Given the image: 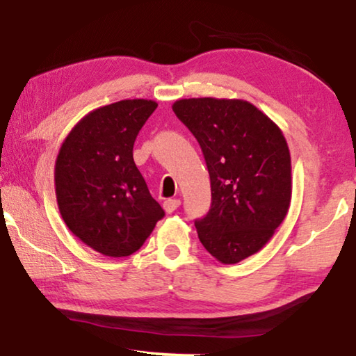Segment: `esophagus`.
<instances>
[{
  "mask_svg": "<svg viewBox=\"0 0 356 356\" xmlns=\"http://www.w3.org/2000/svg\"><path fill=\"white\" fill-rule=\"evenodd\" d=\"M179 205H181V200H178V199H167V200L164 202L165 213H167V214L173 213L175 209H177Z\"/></svg>",
  "mask_w": 356,
  "mask_h": 356,
  "instance_id": "obj_1",
  "label": "esophagus"
}]
</instances>
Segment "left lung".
I'll return each instance as SVG.
<instances>
[{
	"instance_id": "left-lung-1",
	"label": "left lung",
	"mask_w": 356,
	"mask_h": 356,
	"mask_svg": "<svg viewBox=\"0 0 356 356\" xmlns=\"http://www.w3.org/2000/svg\"><path fill=\"white\" fill-rule=\"evenodd\" d=\"M172 108L199 142L211 179V207L195 220L199 240L220 264H238L259 252L287 216V142L264 112L241 99H179Z\"/></svg>"
}]
</instances>
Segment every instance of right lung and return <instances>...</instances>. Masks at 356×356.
Instances as JSON below:
<instances>
[{
  "instance_id": "add662e5",
  "label": "right lung",
  "mask_w": 356,
  "mask_h": 356,
  "mask_svg": "<svg viewBox=\"0 0 356 356\" xmlns=\"http://www.w3.org/2000/svg\"><path fill=\"white\" fill-rule=\"evenodd\" d=\"M156 107L148 99H126L92 110L69 132L56 157L63 220L107 257L136 252L165 214L132 157L134 142Z\"/></svg>"
}]
</instances>
